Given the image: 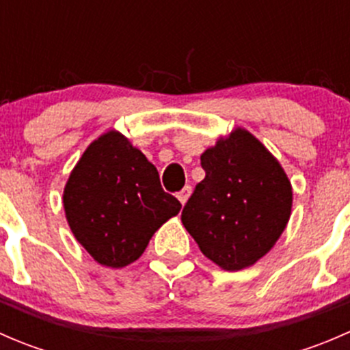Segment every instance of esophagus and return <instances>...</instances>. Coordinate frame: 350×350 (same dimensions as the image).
<instances>
[{"label": "esophagus", "instance_id": "1", "mask_svg": "<svg viewBox=\"0 0 350 350\" xmlns=\"http://www.w3.org/2000/svg\"><path fill=\"white\" fill-rule=\"evenodd\" d=\"M189 195H191V186H185V188L178 193V200L181 201V204H185L186 201H188Z\"/></svg>", "mask_w": 350, "mask_h": 350}]
</instances>
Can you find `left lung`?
Listing matches in <instances>:
<instances>
[{
    "instance_id": "left-lung-1",
    "label": "left lung",
    "mask_w": 350,
    "mask_h": 350,
    "mask_svg": "<svg viewBox=\"0 0 350 350\" xmlns=\"http://www.w3.org/2000/svg\"><path fill=\"white\" fill-rule=\"evenodd\" d=\"M198 183L181 213L201 252L225 271L266 256L291 215V183L280 162L247 130L204 150Z\"/></svg>"
}]
</instances>
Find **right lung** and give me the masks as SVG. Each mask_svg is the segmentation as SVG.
I'll return each mask as SVG.
<instances>
[{
  "mask_svg": "<svg viewBox=\"0 0 350 350\" xmlns=\"http://www.w3.org/2000/svg\"><path fill=\"white\" fill-rule=\"evenodd\" d=\"M64 210L77 242L108 267L132 264L154 232L181 210L161 186L157 169L122 133L94 140L64 189Z\"/></svg>",
  "mask_w": 350,
  "mask_h": 350,
  "instance_id": "add662e5",
  "label": "right lung"
}]
</instances>
